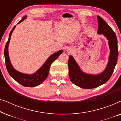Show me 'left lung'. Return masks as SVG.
I'll return each mask as SVG.
<instances>
[{"mask_svg":"<svg viewBox=\"0 0 121 121\" xmlns=\"http://www.w3.org/2000/svg\"><path fill=\"white\" fill-rule=\"evenodd\" d=\"M99 34H103L108 40L110 55L106 68L99 75H91L84 73L79 68L73 57L70 56L68 59L69 75L71 82L78 86L84 89H93L105 84L113 73L118 57L116 35L106 21L97 16Z\"/></svg>","mask_w":121,"mask_h":121,"instance_id":"left-lung-1","label":"left lung"}]
</instances>
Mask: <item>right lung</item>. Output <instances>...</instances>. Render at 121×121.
<instances>
[{"label":"right lung","mask_w":121,"mask_h":121,"mask_svg":"<svg viewBox=\"0 0 121 121\" xmlns=\"http://www.w3.org/2000/svg\"><path fill=\"white\" fill-rule=\"evenodd\" d=\"M26 17H27V16H24L21 19V20L17 24H19V23L22 22L25 19H26ZM15 27L16 26H14V27L13 28L12 30L11 31L10 33L9 39H8L7 42L6 43L5 47L4 57L6 69H7V70L10 74V75L15 80H16L17 82L20 84L21 85L24 86L25 87L36 86L39 85V84H41L46 80V79L48 77V75L51 65L56 59H57L59 56L62 53L63 51H59L57 52L54 53L52 55H51L47 59V60L46 61V62L44 63L43 65L41 67V68L39 69L36 72V73L32 74V75H29V74L21 73L16 71L10 63V61L9 54H8V46H9V44L11 34H12L13 31Z\"/></svg>","instance_id":"right-lung-1"}]
</instances>
